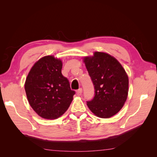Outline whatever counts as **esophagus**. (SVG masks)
I'll use <instances>...</instances> for the list:
<instances>
[{
    "label": "esophagus",
    "instance_id": "1",
    "mask_svg": "<svg viewBox=\"0 0 157 157\" xmlns=\"http://www.w3.org/2000/svg\"><path fill=\"white\" fill-rule=\"evenodd\" d=\"M82 93V88H79L78 90H77V96H81Z\"/></svg>",
    "mask_w": 157,
    "mask_h": 157
}]
</instances>
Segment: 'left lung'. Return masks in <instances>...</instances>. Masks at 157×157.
I'll use <instances>...</instances> for the list:
<instances>
[{
	"label": "left lung",
	"mask_w": 157,
	"mask_h": 157,
	"mask_svg": "<svg viewBox=\"0 0 157 157\" xmlns=\"http://www.w3.org/2000/svg\"><path fill=\"white\" fill-rule=\"evenodd\" d=\"M84 62L94 86V98L87 101L90 110L97 117L107 118L115 115L126 101L128 77L121 64L104 52H96L85 57Z\"/></svg>",
	"instance_id": "obj_1"
}]
</instances>
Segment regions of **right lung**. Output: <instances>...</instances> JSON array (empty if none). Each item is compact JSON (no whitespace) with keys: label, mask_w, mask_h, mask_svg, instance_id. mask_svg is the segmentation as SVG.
I'll list each match as a JSON object with an SVG mask.
<instances>
[{"label":"right lung","mask_w":157,"mask_h":157,"mask_svg":"<svg viewBox=\"0 0 157 157\" xmlns=\"http://www.w3.org/2000/svg\"><path fill=\"white\" fill-rule=\"evenodd\" d=\"M61 69L60 59L44 56L33 66L25 80L28 101L33 110L46 119H56L63 115L75 94Z\"/></svg>","instance_id":"right-lung-1"}]
</instances>
